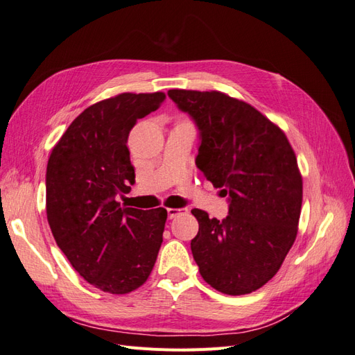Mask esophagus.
I'll return each instance as SVG.
<instances>
[{
  "instance_id": "obj_1",
  "label": "esophagus",
  "mask_w": 355,
  "mask_h": 355,
  "mask_svg": "<svg viewBox=\"0 0 355 355\" xmlns=\"http://www.w3.org/2000/svg\"><path fill=\"white\" fill-rule=\"evenodd\" d=\"M182 213H188V209L187 207H180V209H167V214L170 219H173L176 216H179V214Z\"/></svg>"
}]
</instances>
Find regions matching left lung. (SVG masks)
<instances>
[{"mask_svg": "<svg viewBox=\"0 0 355 355\" xmlns=\"http://www.w3.org/2000/svg\"><path fill=\"white\" fill-rule=\"evenodd\" d=\"M196 121L201 144L197 167L230 196V214L210 219L192 209L198 234L192 256L204 282L225 295H247L278 272L296 240L302 176L280 127L222 92L168 90Z\"/></svg>", "mask_w": 355, "mask_h": 355, "instance_id": "8db88e82", "label": "left lung"}]
</instances>
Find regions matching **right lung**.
<instances>
[{
	"instance_id": "obj_1",
	"label": "right lung",
	"mask_w": 355,
	"mask_h": 355,
	"mask_svg": "<svg viewBox=\"0 0 355 355\" xmlns=\"http://www.w3.org/2000/svg\"><path fill=\"white\" fill-rule=\"evenodd\" d=\"M164 99L163 92L121 93L89 106L49 158L46 210L53 237L73 270L106 293L141 287L163 243L166 209L121 207L115 198L135 182L128 133Z\"/></svg>"
}]
</instances>
